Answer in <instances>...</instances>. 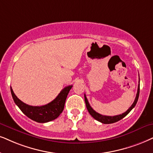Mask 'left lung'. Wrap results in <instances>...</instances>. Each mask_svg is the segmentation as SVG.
Wrapping results in <instances>:
<instances>
[{
	"label": "left lung",
	"instance_id": "8db88e82",
	"mask_svg": "<svg viewBox=\"0 0 153 153\" xmlns=\"http://www.w3.org/2000/svg\"><path fill=\"white\" fill-rule=\"evenodd\" d=\"M139 93H140V78H139V85H138V91H137L136 97V98H135V100H134V102H133V103L132 104V105H131V107H129V109L127 110L126 111L124 112V113H123L122 114L113 116V117H110V116L102 115V114H100L97 113V112H96L95 111H94V110L92 109V107H91L90 104H89L88 100V99H87L85 94V102L86 107L88 110L89 113H90V114L92 116V117H93L94 119H96L97 121H100V122H101L102 123L109 124V123H113L117 122V121H119V120H121V119H122L123 117H125L128 114L129 112H130L131 110H132L133 108H134L135 106H136V104L137 102H138V100Z\"/></svg>",
	"mask_w": 153,
	"mask_h": 153
}]
</instances>
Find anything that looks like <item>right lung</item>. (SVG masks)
<instances>
[{
  "label": "right lung",
  "instance_id": "obj_1",
  "mask_svg": "<svg viewBox=\"0 0 153 153\" xmlns=\"http://www.w3.org/2000/svg\"><path fill=\"white\" fill-rule=\"evenodd\" d=\"M72 87L73 85L65 87L61 91L59 95L53 101L40 107L30 106L24 103L17 97L11 87L10 91L15 103L20 108L23 114H25L30 119L38 123H46L56 119L62 113L64 109L65 100Z\"/></svg>",
  "mask_w": 153,
  "mask_h": 153
}]
</instances>
